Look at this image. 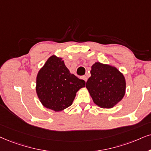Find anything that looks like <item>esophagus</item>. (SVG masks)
I'll use <instances>...</instances> for the list:
<instances>
[{
	"label": "esophagus",
	"instance_id": "obj_1",
	"mask_svg": "<svg viewBox=\"0 0 151 151\" xmlns=\"http://www.w3.org/2000/svg\"><path fill=\"white\" fill-rule=\"evenodd\" d=\"M81 79H83L86 82V81H87V77H86V76H83V77H81Z\"/></svg>",
	"mask_w": 151,
	"mask_h": 151
}]
</instances>
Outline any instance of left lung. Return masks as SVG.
I'll return each instance as SVG.
<instances>
[{"instance_id": "left-lung-1", "label": "left lung", "mask_w": 151, "mask_h": 151, "mask_svg": "<svg viewBox=\"0 0 151 151\" xmlns=\"http://www.w3.org/2000/svg\"><path fill=\"white\" fill-rule=\"evenodd\" d=\"M91 74L86 87L95 104L110 109L123 98L126 82L117 68L96 62L91 67Z\"/></svg>"}]
</instances>
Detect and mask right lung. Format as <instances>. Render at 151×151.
<instances>
[{
  "mask_svg": "<svg viewBox=\"0 0 151 151\" xmlns=\"http://www.w3.org/2000/svg\"><path fill=\"white\" fill-rule=\"evenodd\" d=\"M85 83L70 73L61 58L53 55L38 72L36 93L45 107L60 111L72 105L76 93Z\"/></svg>",
  "mask_w": 151,
  "mask_h": 151,
  "instance_id": "add662e5",
  "label": "right lung"
}]
</instances>
